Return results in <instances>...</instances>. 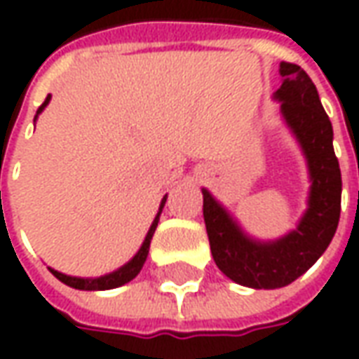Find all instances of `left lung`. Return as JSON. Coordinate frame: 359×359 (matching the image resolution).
<instances>
[{
    "label": "left lung",
    "mask_w": 359,
    "mask_h": 359,
    "mask_svg": "<svg viewBox=\"0 0 359 359\" xmlns=\"http://www.w3.org/2000/svg\"><path fill=\"white\" fill-rule=\"evenodd\" d=\"M278 73L283 84L275 97L300 142L311 180L308 210L298 226L275 242L254 241L205 188L202 190L213 259L231 280L250 288H280L304 275L331 244L340 219L342 179L332 149L331 121L306 71L283 61Z\"/></svg>",
    "instance_id": "8db88e82"
}]
</instances>
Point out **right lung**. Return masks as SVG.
Here are the masks:
<instances>
[{
	"label": "right lung",
	"mask_w": 359,
	"mask_h": 359,
	"mask_svg": "<svg viewBox=\"0 0 359 359\" xmlns=\"http://www.w3.org/2000/svg\"><path fill=\"white\" fill-rule=\"evenodd\" d=\"M50 97L48 95L46 97V102L40 105V109L38 113H42V109L50 103ZM38 113H36V117H38ZM34 117V121H36ZM165 202H167V196H165L163 200H161V205H159V211H157L156 219H154V223L149 226L148 234H146V238L142 242L140 250H138V254L125 264L123 267H118L117 271H113L109 275H103V277H97V278H81V277H69V275H63V273H59L55 269H50L53 273V277H57L61 283H65L67 286H73V288H79V290H109V288H117V286L125 285L128 280H133L138 273H140L142 265L146 262V257H148V252H149V242H151V236L156 233V226L159 223V215H161V210H163Z\"/></svg>",
	"instance_id": "1"
}]
</instances>
